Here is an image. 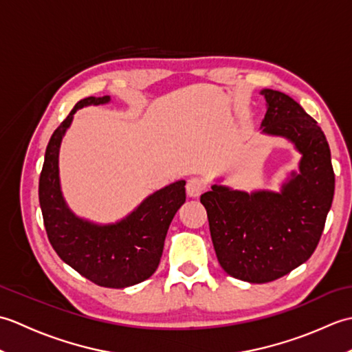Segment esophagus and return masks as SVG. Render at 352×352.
<instances>
[{
  "mask_svg": "<svg viewBox=\"0 0 352 352\" xmlns=\"http://www.w3.org/2000/svg\"><path fill=\"white\" fill-rule=\"evenodd\" d=\"M204 190H206V183L198 177L190 178V180H188V184H186V192H188V195L192 198L199 197Z\"/></svg>",
  "mask_w": 352,
  "mask_h": 352,
  "instance_id": "34e87169",
  "label": "esophagus"
}]
</instances>
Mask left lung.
<instances>
[{"instance_id":"8db88e82","label":"left lung","mask_w":352,"mask_h":352,"mask_svg":"<svg viewBox=\"0 0 352 352\" xmlns=\"http://www.w3.org/2000/svg\"><path fill=\"white\" fill-rule=\"evenodd\" d=\"M263 133L287 138L302 154L300 174L281 193L214 184L201 195L219 265L228 275L269 283L307 261L322 236L334 195L330 146L318 122L289 95L263 89Z\"/></svg>"}]
</instances>
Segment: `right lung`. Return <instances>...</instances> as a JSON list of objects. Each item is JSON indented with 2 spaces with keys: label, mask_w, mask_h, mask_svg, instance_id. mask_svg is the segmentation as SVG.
I'll return each instance as SVG.
<instances>
[{
  "label": "right lung",
  "mask_w": 352,
  "mask_h": 352,
  "mask_svg": "<svg viewBox=\"0 0 352 352\" xmlns=\"http://www.w3.org/2000/svg\"><path fill=\"white\" fill-rule=\"evenodd\" d=\"M109 101L110 96H87L78 101L52 133L39 178V203L48 241L58 257L98 286L122 289L145 281L159 267L168 228L186 201V182L155 192L115 226H95L69 212L58 183L62 138L78 109Z\"/></svg>",
  "instance_id": "add662e5"
}]
</instances>
